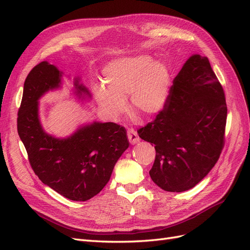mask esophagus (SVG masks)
Listing matches in <instances>:
<instances>
[{
	"label": "esophagus",
	"instance_id": "34e87169",
	"mask_svg": "<svg viewBox=\"0 0 250 250\" xmlns=\"http://www.w3.org/2000/svg\"><path fill=\"white\" fill-rule=\"evenodd\" d=\"M127 137H128V140H129V142L132 144H137L138 142H140V138L139 135L137 133V131L133 130V129H128L127 130Z\"/></svg>",
	"mask_w": 250,
	"mask_h": 250
}]
</instances>
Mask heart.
<instances>
[{"label":"heart","instance_id":"obj_1","mask_svg":"<svg viewBox=\"0 0 250 250\" xmlns=\"http://www.w3.org/2000/svg\"><path fill=\"white\" fill-rule=\"evenodd\" d=\"M106 87L97 89L96 98L106 115L119 119L126 111L129 97L132 111L145 116L160 112L167 102L171 76L168 67L149 56L119 59L104 69Z\"/></svg>","mask_w":250,"mask_h":250}]
</instances>
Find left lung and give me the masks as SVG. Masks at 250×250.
I'll return each instance as SVG.
<instances>
[{"instance_id": "obj_1", "label": "left lung", "mask_w": 250, "mask_h": 250, "mask_svg": "<svg viewBox=\"0 0 250 250\" xmlns=\"http://www.w3.org/2000/svg\"><path fill=\"white\" fill-rule=\"evenodd\" d=\"M225 95L208 57L188 58L173 80L164 108L138 130L156 154L149 174L167 192L190 190L206 177L224 147Z\"/></svg>"}]
</instances>
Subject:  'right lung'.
I'll return each instance as SVG.
<instances>
[{"label":"right lung","instance_id":"add662e5","mask_svg":"<svg viewBox=\"0 0 250 250\" xmlns=\"http://www.w3.org/2000/svg\"><path fill=\"white\" fill-rule=\"evenodd\" d=\"M62 75L47 62L30 71L18 113V132L30 165L44 185L67 199L86 201L108 183L129 142L125 128L111 122L83 126L66 139H56L44 132L39 118V99L60 86ZM75 87L79 96L90 97L77 78Z\"/></svg>","mask_w":250,"mask_h":250}]
</instances>
